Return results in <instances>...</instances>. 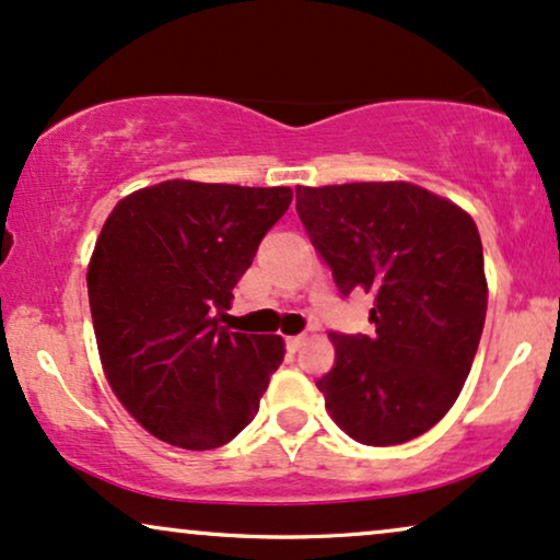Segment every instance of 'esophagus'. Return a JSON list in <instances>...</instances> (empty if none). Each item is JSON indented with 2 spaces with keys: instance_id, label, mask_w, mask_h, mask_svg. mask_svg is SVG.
Instances as JSON below:
<instances>
[{
  "instance_id": "obj_1",
  "label": "esophagus",
  "mask_w": 560,
  "mask_h": 560,
  "mask_svg": "<svg viewBox=\"0 0 560 560\" xmlns=\"http://www.w3.org/2000/svg\"><path fill=\"white\" fill-rule=\"evenodd\" d=\"M302 343H304V336H289V338H287V349L292 351V353L300 351Z\"/></svg>"
}]
</instances>
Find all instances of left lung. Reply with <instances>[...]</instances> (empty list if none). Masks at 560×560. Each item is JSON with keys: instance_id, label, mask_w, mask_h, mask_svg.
I'll return each mask as SVG.
<instances>
[{"instance_id": "1", "label": "left lung", "mask_w": 560, "mask_h": 560, "mask_svg": "<svg viewBox=\"0 0 560 560\" xmlns=\"http://www.w3.org/2000/svg\"><path fill=\"white\" fill-rule=\"evenodd\" d=\"M296 214L341 296H374L372 336L330 332L325 408L370 447L421 436L457 400L483 332L476 222L413 183L296 186Z\"/></svg>"}]
</instances>
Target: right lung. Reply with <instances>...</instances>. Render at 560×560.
<instances>
[{
    "label": "right lung",
    "mask_w": 560,
    "mask_h": 560,
    "mask_svg": "<svg viewBox=\"0 0 560 560\" xmlns=\"http://www.w3.org/2000/svg\"><path fill=\"white\" fill-rule=\"evenodd\" d=\"M292 190L165 180L116 203L88 268L97 351L116 398L162 442L214 450L258 413L279 336L219 315L287 214Z\"/></svg>",
    "instance_id": "add662e5"
}]
</instances>
